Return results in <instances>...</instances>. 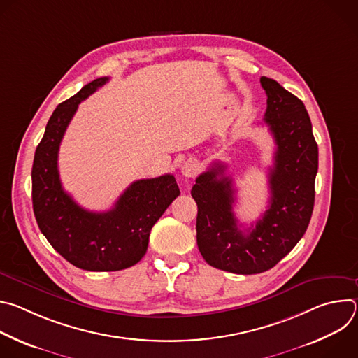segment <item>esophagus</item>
Returning <instances> with one entry per match:
<instances>
[{"instance_id":"obj_1","label":"esophagus","mask_w":358,"mask_h":358,"mask_svg":"<svg viewBox=\"0 0 358 358\" xmlns=\"http://www.w3.org/2000/svg\"><path fill=\"white\" fill-rule=\"evenodd\" d=\"M199 171V163L196 160H187L182 166H181V173L184 177L191 178L195 174H198Z\"/></svg>"}]
</instances>
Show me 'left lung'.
<instances>
[{
  "mask_svg": "<svg viewBox=\"0 0 358 358\" xmlns=\"http://www.w3.org/2000/svg\"><path fill=\"white\" fill-rule=\"evenodd\" d=\"M266 92L265 124L276 151L269 170L268 210L245 232L234 214L235 189L225 166L196 177L191 195L196 202V245L217 269L255 275L273 268L294 248L309 227L315 206L319 150L303 101L276 80L262 76Z\"/></svg>",
  "mask_w": 358,
  "mask_h": 358,
  "instance_id": "obj_1",
  "label": "left lung"
}]
</instances>
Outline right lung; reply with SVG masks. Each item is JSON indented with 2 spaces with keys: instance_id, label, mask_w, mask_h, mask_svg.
Returning a JSON list of instances; mask_svg holds the SVG:
<instances>
[{
  "instance_id": "right-lung-1",
  "label": "right lung",
  "mask_w": 358,
  "mask_h": 358,
  "mask_svg": "<svg viewBox=\"0 0 358 358\" xmlns=\"http://www.w3.org/2000/svg\"><path fill=\"white\" fill-rule=\"evenodd\" d=\"M109 78L85 85L50 116L32 164V207L41 232L73 266L92 272L122 271L147 250L150 231L180 195L174 176L134 181L105 213H92L65 192L58 171L64 134L82 100Z\"/></svg>"
}]
</instances>
